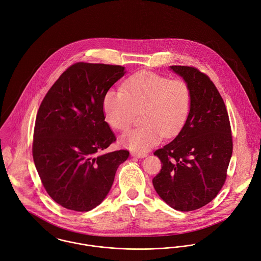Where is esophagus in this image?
Returning a JSON list of instances; mask_svg holds the SVG:
<instances>
[{"label": "esophagus", "instance_id": "34e87169", "mask_svg": "<svg viewBox=\"0 0 261 261\" xmlns=\"http://www.w3.org/2000/svg\"><path fill=\"white\" fill-rule=\"evenodd\" d=\"M131 155L134 157H138V158H144L147 156V153H140V152H132Z\"/></svg>", "mask_w": 261, "mask_h": 261}]
</instances>
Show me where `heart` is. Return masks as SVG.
I'll use <instances>...</instances> for the list:
<instances>
[{
	"mask_svg": "<svg viewBox=\"0 0 261 261\" xmlns=\"http://www.w3.org/2000/svg\"><path fill=\"white\" fill-rule=\"evenodd\" d=\"M192 108V91L187 82L153 71H139L123 85V92L105 94V120L113 129L127 130L136 113L142 111V126L121 136L120 143L144 153L165 137L175 136L186 124Z\"/></svg>",
	"mask_w": 261,
	"mask_h": 261,
	"instance_id": "b5f03b06",
	"label": "heart"
}]
</instances>
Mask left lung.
<instances>
[{"instance_id":"obj_1","label":"left lung","mask_w":261,"mask_h":261,"mask_svg":"<svg viewBox=\"0 0 261 261\" xmlns=\"http://www.w3.org/2000/svg\"><path fill=\"white\" fill-rule=\"evenodd\" d=\"M170 69L190 86L192 108L177 136L154 152L162 167L152 184L168 206L190 212L208 204L222 189L232 134L226 106L208 75L192 66Z\"/></svg>"}]
</instances>
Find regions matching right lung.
I'll use <instances>...</instances> for the list:
<instances>
[{
    "label": "right lung",
    "mask_w": 261,
    "mask_h": 261,
    "mask_svg": "<svg viewBox=\"0 0 261 261\" xmlns=\"http://www.w3.org/2000/svg\"><path fill=\"white\" fill-rule=\"evenodd\" d=\"M125 67L77 62L54 83L39 107L33 159L47 194L63 208L88 212L109 194L127 150L102 153L116 137L103 100Z\"/></svg>",
    "instance_id": "add662e5"
}]
</instances>
